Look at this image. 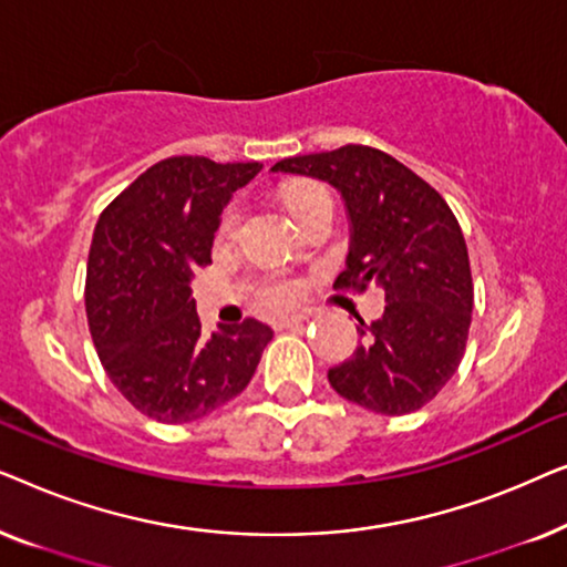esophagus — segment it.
<instances>
[{
    "mask_svg": "<svg viewBox=\"0 0 567 567\" xmlns=\"http://www.w3.org/2000/svg\"><path fill=\"white\" fill-rule=\"evenodd\" d=\"M307 317L305 315H291V317H281V320H276L274 328L276 330H289V328H299L301 322H305Z\"/></svg>",
    "mask_w": 567,
    "mask_h": 567,
    "instance_id": "esophagus-1",
    "label": "esophagus"
}]
</instances>
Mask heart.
I'll return each instance as SVG.
<instances>
[{"instance_id": "1", "label": "heart", "mask_w": 567, "mask_h": 567, "mask_svg": "<svg viewBox=\"0 0 567 567\" xmlns=\"http://www.w3.org/2000/svg\"><path fill=\"white\" fill-rule=\"evenodd\" d=\"M317 190H322L320 185H315V183H297V185H291L289 190H286V208H291L293 206H299L301 200H305L307 196H312V193H317ZM239 216H243V208L239 206H229L227 212L221 214V221H219V235L221 237H229V235H235V229H237V224H239ZM299 284H293V281H270V284H262L260 289H258V301L266 309H286V307H291V305H297L299 301Z\"/></svg>"}]
</instances>
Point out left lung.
<instances>
[{
	"instance_id": "left-lung-1",
	"label": "left lung",
	"mask_w": 567,
	"mask_h": 567,
	"mask_svg": "<svg viewBox=\"0 0 567 567\" xmlns=\"http://www.w3.org/2000/svg\"><path fill=\"white\" fill-rule=\"evenodd\" d=\"M274 173L312 175L346 198L351 252L336 289L384 291V315L361 343L328 371L340 398L382 415H408L444 390L467 346L472 301L470 255L462 227L441 193L374 146L289 157Z\"/></svg>"
}]
</instances>
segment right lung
<instances>
[{
	"mask_svg": "<svg viewBox=\"0 0 567 567\" xmlns=\"http://www.w3.org/2000/svg\"><path fill=\"white\" fill-rule=\"evenodd\" d=\"M260 167L167 157L100 214L84 281L92 343L107 379L152 421L190 423L237 398L274 338L252 317L204 336L190 289L212 262L224 204Z\"/></svg>",
	"mask_w": 567,
	"mask_h": 567,
	"instance_id": "add662e5",
	"label": "right lung"
}]
</instances>
